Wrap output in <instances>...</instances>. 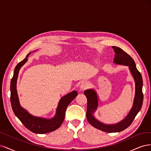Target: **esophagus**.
I'll return each instance as SVG.
<instances>
[{
  "instance_id": "34e87169",
  "label": "esophagus",
  "mask_w": 151,
  "mask_h": 151,
  "mask_svg": "<svg viewBox=\"0 0 151 151\" xmlns=\"http://www.w3.org/2000/svg\"><path fill=\"white\" fill-rule=\"evenodd\" d=\"M89 88V85L88 83H83L81 84V85L80 86V90L84 91L86 90L87 89H88Z\"/></svg>"
}]
</instances>
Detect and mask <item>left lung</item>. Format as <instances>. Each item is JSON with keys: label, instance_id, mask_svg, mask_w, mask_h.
<instances>
[{"label": "left lung", "instance_id": "1", "mask_svg": "<svg viewBox=\"0 0 151 151\" xmlns=\"http://www.w3.org/2000/svg\"><path fill=\"white\" fill-rule=\"evenodd\" d=\"M115 52V58L113 62L117 64L125 65L129 67L130 70L133 76L135 82V95L133 107L130 110L129 115L124 120L115 125H108L99 122L95 119L93 114L98 107V97L96 93L93 89H88L84 91V94L87 98V111L86 117L90 124L96 129L103 132L113 133L120 132L129 127L134 120L136 115L140 110L142 106L144 95L142 93L143 81L140 72L136 68L134 60L129 54L118 47H112Z\"/></svg>", "mask_w": 151, "mask_h": 151}]
</instances>
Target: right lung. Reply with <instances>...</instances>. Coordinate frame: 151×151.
Listing matches in <instances>:
<instances>
[{
	"mask_svg": "<svg viewBox=\"0 0 151 151\" xmlns=\"http://www.w3.org/2000/svg\"><path fill=\"white\" fill-rule=\"evenodd\" d=\"M30 53L27 55L24 60L17 63L15 67L11 81V103L15 115L19 118L26 128L33 133L43 134L55 130L60 127L65 118V113L68 105L77 96V92L72 91L61 98L58 105L56 115L52 119L46 120L31 115L20 106L16 90V82L19 70L28 60V57Z\"/></svg>",
	"mask_w": 151,
	"mask_h": 151,
	"instance_id": "obj_1",
	"label": "right lung"
}]
</instances>
